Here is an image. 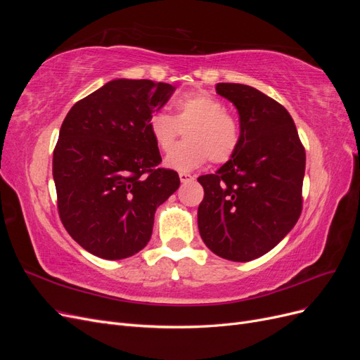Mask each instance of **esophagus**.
<instances>
[{"mask_svg":"<svg viewBox=\"0 0 360 360\" xmlns=\"http://www.w3.org/2000/svg\"><path fill=\"white\" fill-rule=\"evenodd\" d=\"M179 176H180L181 183H188V181H192L195 179L193 176H191V174H188V172H180Z\"/></svg>","mask_w":360,"mask_h":360,"instance_id":"obj_1","label":"esophagus"}]
</instances>
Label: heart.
<instances>
[{"label":"heart","instance_id":"heart-1","mask_svg":"<svg viewBox=\"0 0 360 360\" xmlns=\"http://www.w3.org/2000/svg\"><path fill=\"white\" fill-rule=\"evenodd\" d=\"M174 115L155 111L148 117V132L163 153L176 144L184 130V143L165 159V165L177 171H191L210 159L226 163L238 151L242 129L237 118L225 111V103L205 91H191L174 101Z\"/></svg>","mask_w":360,"mask_h":360}]
</instances>
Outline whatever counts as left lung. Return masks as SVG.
<instances>
[{
  "instance_id": "obj_1",
  "label": "left lung",
  "mask_w": 360,
  "mask_h": 360,
  "mask_svg": "<svg viewBox=\"0 0 360 360\" xmlns=\"http://www.w3.org/2000/svg\"><path fill=\"white\" fill-rule=\"evenodd\" d=\"M216 93L237 108L242 143L214 174L198 177V228L216 255L250 261L274 249L300 217L307 155L291 115L271 97L231 82L217 84Z\"/></svg>"
}]
</instances>
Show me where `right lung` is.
<instances>
[{"instance_id":"obj_1","label":"right lung","mask_w":360,"mask_h":360,"mask_svg":"<svg viewBox=\"0 0 360 360\" xmlns=\"http://www.w3.org/2000/svg\"><path fill=\"white\" fill-rule=\"evenodd\" d=\"M174 90L150 79H115L64 118L52 159L58 214L73 240L96 257L139 252L156 209L180 186L176 171L159 168L148 132V117Z\"/></svg>"}]
</instances>
